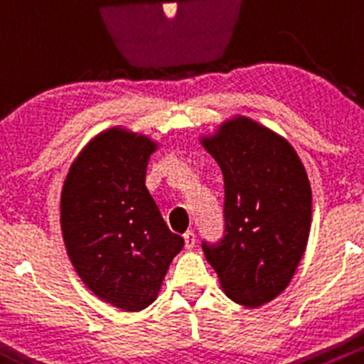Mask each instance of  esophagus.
<instances>
[{"label": "esophagus", "mask_w": 364, "mask_h": 364, "mask_svg": "<svg viewBox=\"0 0 364 364\" xmlns=\"http://www.w3.org/2000/svg\"><path fill=\"white\" fill-rule=\"evenodd\" d=\"M183 238H185L186 249H193V247H196V235H193V231H186Z\"/></svg>", "instance_id": "34e87169"}]
</instances>
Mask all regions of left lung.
<instances>
[{"mask_svg": "<svg viewBox=\"0 0 364 364\" xmlns=\"http://www.w3.org/2000/svg\"><path fill=\"white\" fill-rule=\"evenodd\" d=\"M224 176L225 235L203 243L224 294L259 308L290 284L309 238L311 185L291 144L243 115L200 139Z\"/></svg>", "mask_w": 364, "mask_h": 364, "instance_id": "8db88e82", "label": "left lung"}]
</instances>
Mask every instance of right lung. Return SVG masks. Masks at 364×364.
<instances>
[{
	"label": "right lung",
	"mask_w": 364,
	"mask_h": 364,
	"mask_svg": "<svg viewBox=\"0 0 364 364\" xmlns=\"http://www.w3.org/2000/svg\"><path fill=\"white\" fill-rule=\"evenodd\" d=\"M158 144L115 128L94 136L70 165L60 197V225L80 279L101 301L142 311L158 297L185 242L165 224L146 188Z\"/></svg>",
	"instance_id": "1"
}]
</instances>
